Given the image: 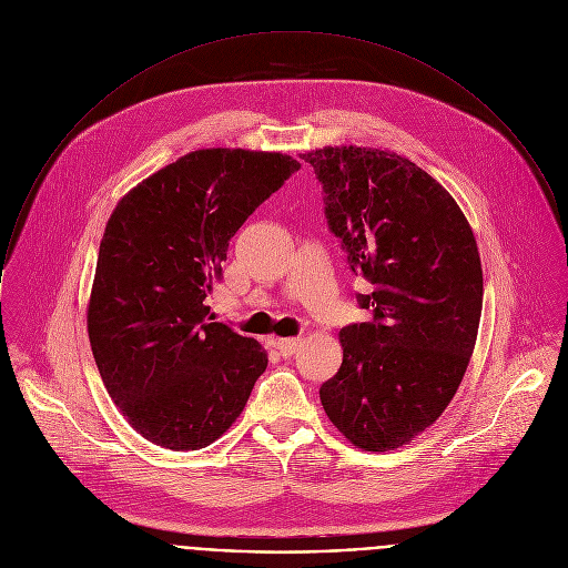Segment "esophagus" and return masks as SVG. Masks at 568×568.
<instances>
[{"label":"esophagus","mask_w":568,"mask_h":568,"mask_svg":"<svg viewBox=\"0 0 568 568\" xmlns=\"http://www.w3.org/2000/svg\"><path fill=\"white\" fill-rule=\"evenodd\" d=\"M297 346H300V337H286V339H277L275 342V348H277V353L286 359V357H291L295 351H297Z\"/></svg>","instance_id":"esophagus-1"}]
</instances>
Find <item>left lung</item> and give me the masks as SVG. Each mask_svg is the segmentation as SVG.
I'll return each mask as SVG.
<instances>
[{
	"label": "left lung",
	"mask_w": 568,
	"mask_h": 568,
	"mask_svg": "<svg viewBox=\"0 0 568 568\" xmlns=\"http://www.w3.org/2000/svg\"><path fill=\"white\" fill-rule=\"evenodd\" d=\"M324 190L328 229L373 320L339 333L344 362L320 398L335 427L366 452H387L429 427L454 398L474 353L483 268L454 197L412 161L366 148L300 156Z\"/></svg>",
	"instance_id": "8db88e82"
}]
</instances>
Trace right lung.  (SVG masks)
Returning <instances> with one entry per match:
<instances>
[{
	"instance_id": "right-lung-1",
	"label": "right lung",
	"mask_w": 568,
	"mask_h": 568,
	"mask_svg": "<svg viewBox=\"0 0 568 568\" xmlns=\"http://www.w3.org/2000/svg\"><path fill=\"white\" fill-rule=\"evenodd\" d=\"M300 170L277 152L197 150L130 191L108 220L88 308L101 378L148 440L187 452L242 414L262 346L204 300L246 217Z\"/></svg>"
}]
</instances>
